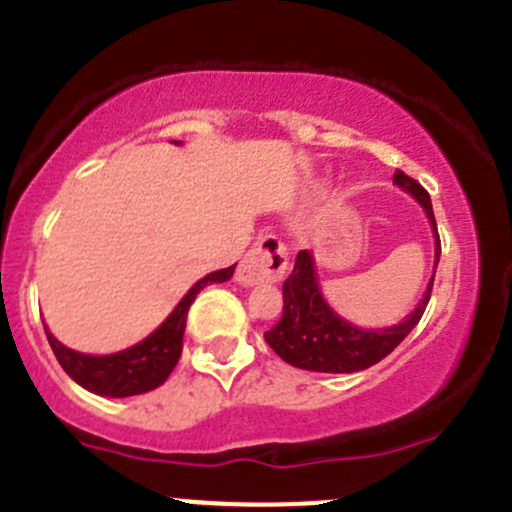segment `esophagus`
<instances>
[{
  "label": "esophagus",
  "instance_id": "obj_1",
  "mask_svg": "<svg viewBox=\"0 0 512 512\" xmlns=\"http://www.w3.org/2000/svg\"><path fill=\"white\" fill-rule=\"evenodd\" d=\"M289 270V252L277 235H262L237 265V282L245 287L280 282Z\"/></svg>",
  "mask_w": 512,
  "mask_h": 512
}]
</instances>
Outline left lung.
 I'll list each match as a JSON object with an SVG mask.
<instances>
[{
	"label": "left lung",
	"instance_id": "left-lung-1",
	"mask_svg": "<svg viewBox=\"0 0 512 512\" xmlns=\"http://www.w3.org/2000/svg\"><path fill=\"white\" fill-rule=\"evenodd\" d=\"M394 183L414 195L421 208L426 210L433 225V235H436L438 265L441 237H438L436 218H433L431 198L423 190V185L409 178L404 170H396ZM433 277H436V270H433ZM433 277L428 282L421 304L404 322L386 329H359L329 309L322 292H319L312 252L299 250L292 275L287 277L285 287H282V297H285L282 317L270 332H265V342L275 349V354H280L287 364L297 366V369L324 371V374H352V371L369 369L376 361L394 352L409 337L418 319L423 317L428 299H431Z\"/></svg>",
	"mask_w": 512,
	"mask_h": 512
}]
</instances>
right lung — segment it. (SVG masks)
Here are the masks:
<instances>
[{"label": "right lung", "instance_id": "1", "mask_svg": "<svg viewBox=\"0 0 512 512\" xmlns=\"http://www.w3.org/2000/svg\"><path fill=\"white\" fill-rule=\"evenodd\" d=\"M235 265L225 267V270L210 272L203 280L195 282L188 289L178 307L170 312V317L151 334L143 339L141 344L131 349H123L118 354L108 356H91L79 354L74 349L64 347L49 329L44 327L46 339H49L51 349H54L56 359H59L61 369L71 376L79 386L94 391L98 396H111V399H126V396L146 394V391L156 389L170 376V371L178 364L180 352H183V334H185V317L198 297V292L205 285L213 282L230 280Z\"/></svg>", "mask_w": 512, "mask_h": 512}]
</instances>
